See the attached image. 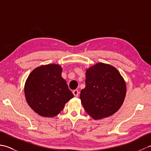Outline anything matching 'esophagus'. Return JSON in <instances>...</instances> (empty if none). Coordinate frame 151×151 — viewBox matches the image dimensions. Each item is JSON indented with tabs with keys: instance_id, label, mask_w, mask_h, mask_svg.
Here are the masks:
<instances>
[{
	"instance_id": "1",
	"label": "esophagus",
	"mask_w": 151,
	"mask_h": 151,
	"mask_svg": "<svg viewBox=\"0 0 151 151\" xmlns=\"http://www.w3.org/2000/svg\"><path fill=\"white\" fill-rule=\"evenodd\" d=\"M73 93L75 96V97H78L79 95V91L78 90H77V89H75V90L73 91Z\"/></svg>"
}]
</instances>
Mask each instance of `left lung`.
Wrapping results in <instances>:
<instances>
[{
    "label": "left lung",
    "instance_id": "obj_1",
    "mask_svg": "<svg viewBox=\"0 0 151 151\" xmlns=\"http://www.w3.org/2000/svg\"><path fill=\"white\" fill-rule=\"evenodd\" d=\"M127 88L114 67L98 63L86 70V87L80 99L86 111L94 119L115 114L123 103Z\"/></svg>",
    "mask_w": 151,
    "mask_h": 151
}]
</instances>
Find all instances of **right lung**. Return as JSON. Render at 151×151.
<instances>
[{
    "instance_id": "1",
    "label": "right lung",
    "mask_w": 151,
    "mask_h": 151,
    "mask_svg": "<svg viewBox=\"0 0 151 151\" xmlns=\"http://www.w3.org/2000/svg\"><path fill=\"white\" fill-rule=\"evenodd\" d=\"M62 67L56 64L40 66L32 71L25 83L28 104L41 116H56L74 97L62 77Z\"/></svg>"
}]
</instances>
